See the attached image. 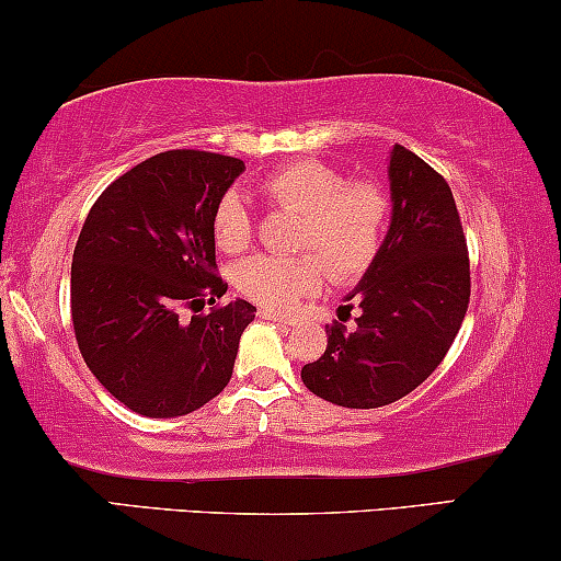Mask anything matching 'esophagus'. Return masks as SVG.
Returning <instances> with one entry per match:
<instances>
[{"label": "esophagus", "mask_w": 561, "mask_h": 561, "mask_svg": "<svg viewBox=\"0 0 561 561\" xmlns=\"http://www.w3.org/2000/svg\"><path fill=\"white\" fill-rule=\"evenodd\" d=\"M260 317H262V320H273V322H278V324H296V322H299V320H296V317H291V314L270 312V309H260Z\"/></svg>", "instance_id": "34e87169"}]
</instances>
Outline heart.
Masks as SVG:
<instances>
[{
    "instance_id": "b5f03b06",
    "label": "heart",
    "mask_w": 561,
    "mask_h": 561,
    "mask_svg": "<svg viewBox=\"0 0 561 561\" xmlns=\"http://www.w3.org/2000/svg\"><path fill=\"white\" fill-rule=\"evenodd\" d=\"M262 195L280 210L299 213L296 247L320 253L335 280L358 278L377 257L390 216V197L379 184L348 182L320 161H296L262 179ZM213 237L226 254L244 252L252 244V216L233 192L216 205ZM316 255L257 254L241 262L233 280L260 307L288 309L322 286L324 263Z\"/></svg>"
}]
</instances>
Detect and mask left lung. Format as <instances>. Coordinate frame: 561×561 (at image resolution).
Listing matches in <instances>:
<instances>
[{"instance_id": "1", "label": "left lung", "mask_w": 561, "mask_h": 561, "mask_svg": "<svg viewBox=\"0 0 561 561\" xmlns=\"http://www.w3.org/2000/svg\"><path fill=\"white\" fill-rule=\"evenodd\" d=\"M392 216L356 291V330L328 328V348L301 369L314 396L343 408H379L413 392L442 364L471 299V265L449 184L416 153H390ZM354 304L337 309V320Z\"/></svg>"}]
</instances>
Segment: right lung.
I'll return each instance as SVG.
<instances>
[{"label": "right lung", "instance_id": "1", "mask_svg": "<svg viewBox=\"0 0 561 561\" xmlns=\"http://www.w3.org/2000/svg\"><path fill=\"white\" fill-rule=\"evenodd\" d=\"M244 161L165 150L137 163L90 207L72 254V324L88 369L150 419L197 411L228 385L257 309L224 307L213 213ZM196 312L179 318L181 307Z\"/></svg>", "mask_w": 561, "mask_h": 561}]
</instances>
